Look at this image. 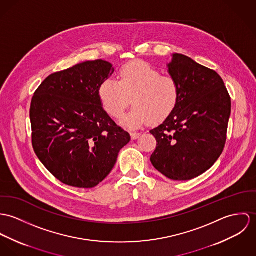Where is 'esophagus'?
<instances>
[{"instance_id": "1", "label": "esophagus", "mask_w": 256, "mask_h": 256, "mask_svg": "<svg viewBox=\"0 0 256 256\" xmlns=\"http://www.w3.org/2000/svg\"><path fill=\"white\" fill-rule=\"evenodd\" d=\"M130 136H132V138L134 140H138L140 136V134H138V132H130Z\"/></svg>"}]
</instances>
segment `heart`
<instances>
[{
    "instance_id": "b5f03b06",
    "label": "heart",
    "mask_w": 256,
    "mask_h": 256,
    "mask_svg": "<svg viewBox=\"0 0 256 256\" xmlns=\"http://www.w3.org/2000/svg\"><path fill=\"white\" fill-rule=\"evenodd\" d=\"M98 94L103 109L114 118L122 116L132 98L134 107L120 122L136 130L149 120L156 124L167 118L178 105L180 87L172 76H161L148 62L136 60L120 68L118 82L105 80Z\"/></svg>"
}]
</instances>
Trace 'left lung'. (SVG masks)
<instances>
[{
  "label": "left lung",
  "instance_id": "1",
  "mask_svg": "<svg viewBox=\"0 0 256 256\" xmlns=\"http://www.w3.org/2000/svg\"><path fill=\"white\" fill-rule=\"evenodd\" d=\"M168 72L180 87L172 113L150 130L157 142L154 168L172 180H188L221 156L230 116V97L221 76L190 58L172 54Z\"/></svg>",
  "mask_w": 256,
  "mask_h": 256
}]
</instances>
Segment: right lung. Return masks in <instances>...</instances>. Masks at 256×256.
<instances>
[{
    "instance_id": "add662e5",
    "label": "right lung",
    "mask_w": 256,
    "mask_h": 256,
    "mask_svg": "<svg viewBox=\"0 0 256 256\" xmlns=\"http://www.w3.org/2000/svg\"><path fill=\"white\" fill-rule=\"evenodd\" d=\"M113 72L107 60H87L49 76L33 95V149L64 184L96 186L130 142V134L116 124L99 98V87Z\"/></svg>"
}]
</instances>
